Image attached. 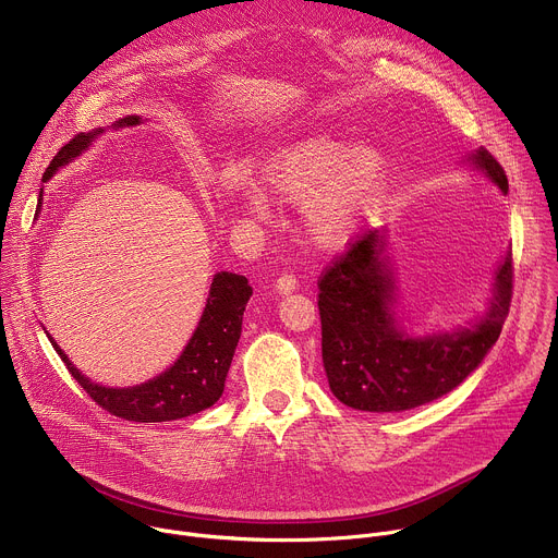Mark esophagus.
Here are the masks:
<instances>
[{
  "mask_svg": "<svg viewBox=\"0 0 558 558\" xmlns=\"http://www.w3.org/2000/svg\"><path fill=\"white\" fill-rule=\"evenodd\" d=\"M276 289H278V293H284V295L295 291V276L293 274H280L278 280H276Z\"/></svg>",
  "mask_w": 558,
  "mask_h": 558,
  "instance_id": "1",
  "label": "esophagus"
}]
</instances>
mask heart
I'll use <instances>...</instances> for the list:
<instances>
[{
	"instance_id": "1",
	"label": "heart",
	"mask_w": 558,
	"mask_h": 558,
	"mask_svg": "<svg viewBox=\"0 0 558 558\" xmlns=\"http://www.w3.org/2000/svg\"><path fill=\"white\" fill-rule=\"evenodd\" d=\"M386 163L375 147L313 134L271 151L260 168L258 183L247 177L229 181L227 192L243 211L267 218L271 196L300 203L308 238L320 247H340L355 233L362 216L384 190Z\"/></svg>"
}]
</instances>
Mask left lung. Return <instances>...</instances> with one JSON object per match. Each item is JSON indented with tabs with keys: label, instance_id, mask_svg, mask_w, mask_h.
Segmentation results:
<instances>
[{
	"label": "left lung",
	"instance_id": "1",
	"mask_svg": "<svg viewBox=\"0 0 558 558\" xmlns=\"http://www.w3.org/2000/svg\"><path fill=\"white\" fill-rule=\"evenodd\" d=\"M472 163L508 194V177L486 147L472 154ZM381 247V231H360L349 250L323 269L317 280L323 362L331 392L342 404L368 413H400L450 392L482 364L510 313L514 267L510 250L497 271L490 308L472 331L422 340L395 327L392 278Z\"/></svg>",
	"mask_w": 558,
	"mask_h": 558
}]
</instances>
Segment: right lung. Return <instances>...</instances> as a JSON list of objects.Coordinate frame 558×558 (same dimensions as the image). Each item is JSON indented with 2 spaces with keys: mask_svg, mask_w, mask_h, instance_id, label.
Here are the masks:
<instances>
[{
  "mask_svg": "<svg viewBox=\"0 0 558 558\" xmlns=\"http://www.w3.org/2000/svg\"><path fill=\"white\" fill-rule=\"evenodd\" d=\"M138 117H125L117 121V125H136ZM76 134L72 136L50 161V166L44 172V181L57 172V168L65 166L68 161L86 149L90 141L99 134ZM41 205V196H39ZM252 295V287L245 276L220 271L214 276L207 306L203 311V317L198 323V329L194 331L192 340L187 342L181 357L170 366L166 373L158 377L132 386V388H106L99 384H93L78 373L65 353L59 349V344L50 338L54 351L63 360L70 375L78 381L90 400L97 402L104 411H108L114 417L128 420V422H172L181 420L194 413H201L218 402L225 388V377L235 351L238 340H241L243 331V311Z\"/></svg>",
  "mask_w": 558,
  "mask_h": 558,
  "instance_id": "1",
  "label": "right lung"
}]
</instances>
